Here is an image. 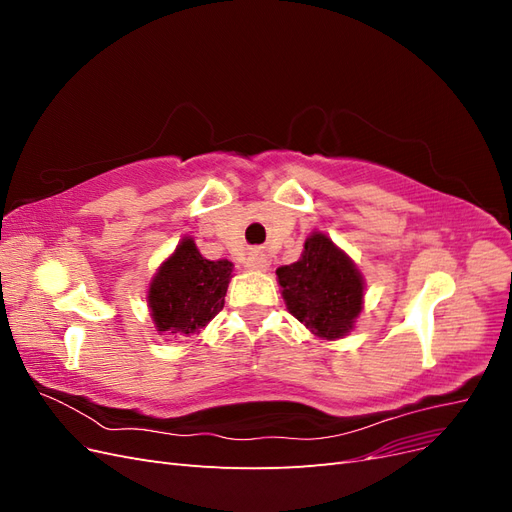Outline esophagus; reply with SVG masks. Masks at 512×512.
<instances>
[{"label":"esophagus","instance_id":"34e87169","mask_svg":"<svg viewBox=\"0 0 512 512\" xmlns=\"http://www.w3.org/2000/svg\"><path fill=\"white\" fill-rule=\"evenodd\" d=\"M247 267L250 269H256V271H262L267 267V258L262 256V254H258V252H254V254H250V258H247V262H245Z\"/></svg>","mask_w":512,"mask_h":512}]
</instances>
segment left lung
<instances>
[{
  "instance_id": "obj_1",
  "label": "left lung",
  "mask_w": 512,
  "mask_h": 512,
  "mask_svg": "<svg viewBox=\"0 0 512 512\" xmlns=\"http://www.w3.org/2000/svg\"><path fill=\"white\" fill-rule=\"evenodd\" d=\"M275 273L288 312L314 335L339 339L354 329L363 309V275L327 235L312 232L301 258Z\"/></svg>"
}]
</instances>
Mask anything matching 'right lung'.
Masks as SVG:
<instances>
[{"mask_svg": "<svg viewBox=\"0 0 512 512\" xmlns=\"http://www.w3.org/2000/svg\"><path fill=\"white\" fill-rule=\"evenodd\" d=\"M230 277V260H207L185 237L149 284L147 303L158 333L190 335L207 327L224 307Z\"/></svg>", "mask_w": 512, "mask_h": 512, "instance_id": "right-lung-1", "label": "right lung"}]
</instances>
